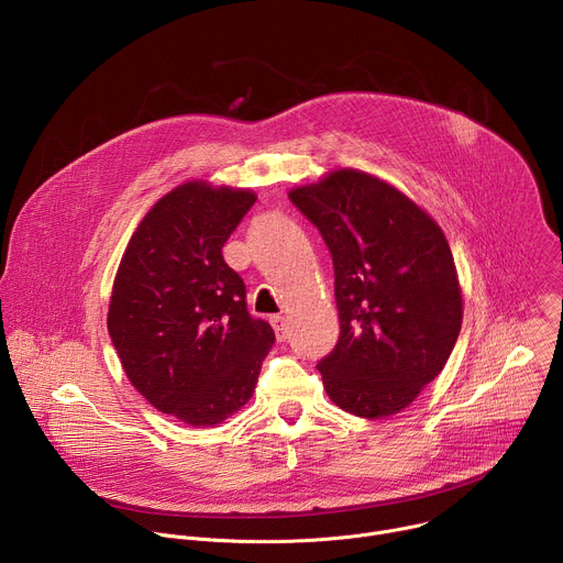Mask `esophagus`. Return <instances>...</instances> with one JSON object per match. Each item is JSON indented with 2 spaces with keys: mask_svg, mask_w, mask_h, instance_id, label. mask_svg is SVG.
<instances>
[{
  "mask_svg": "<svg viewBox=\"0 0 563 563\" xmlns=\"http://www.w3.org/2000/svg\"><path fill=\"white\" fill-rule=\"evenodd\" d=\"M272 325H274L276 339H278V341H285V339H287V320H285V316H274V318H272Z\"/></svg>",
  "mask_w": 563,
  "mask_h": 563,
  "instance_id": "34e87169",
  "label": "esophagus"
}]
</instances>
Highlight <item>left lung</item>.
Here are the masks:
<instances>
[{
  "label": "left lung",
  "instance_id": "1",
  "mask_svg": "<svg viewBox=\"0 0 563 563\" xmlns=\"http://www.w3.org/2000/svg\"><path fill=\"white\" fill-rule=\"evenodd\" d=\"M289 200L318 227L334 261L341 336L316 367L334 404L385 419L445 367L463 296L445 233L394 185L336 169Z\"/></svg>",
  "mask_w": 563,
  "mask_h": 563
}]
</instances>
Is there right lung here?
<instances>
[{"label": "right lung", "mask_w": 563, "mask_h": 563, "mask_svg": "<svg viewBox=\"0 0 563 563\" xmlns=\"http://www.w3.org/2000/svg\"><path fill=\"white\" fill-rule=\"evenodd\" d=\"M256 198L205 180L178 185L140 220L113 280L107 328L126 378L155 410L194 428L247 404L276 341L222 258Z\"/></svg>", "instance_id": "obj_1"}]
</instances>
